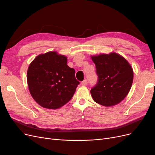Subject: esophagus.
I'll return each instance as SVG.
<instances>
[{
  "instance_id": "1",
  "label": "esophagus",
  "mask_w": 155,
  "mask_h": 155,
  "mask_svg": "<svg viewBox=\"0 0 155 155\" xmlns=\"http://www.w3.org/2000/svg\"><path fill=\"white\" fill-rule=\"evenodd\" d=\"M81 85H83V86L87 85V79H85V80H83V81L81 83Z\"/></svg>"
}]
</instances>
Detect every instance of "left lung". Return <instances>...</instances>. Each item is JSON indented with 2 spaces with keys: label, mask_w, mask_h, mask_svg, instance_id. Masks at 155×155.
Masks as SVG:
<instances>
[{
  "label": "left lung",
  "mask_w": 155,
  "mask_h": 155,
  "mask_svg": "<svg viewBox=\"0 0 155 155\" xmlns=\"http://www.w3.org/2000/svg\"><path fill=\"white\" fill-rule=\"evenodd\" d=\"M97 81L91 93L94 101L109 107L119 104L132 86L133 70L122 56L116 53L92 56Z\"/></svg>",
  "instance_id": "8db88e82"
}]
</instances>
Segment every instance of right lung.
I'll return each instance as SVG.
<instances>
[{
    "instance_id": "1",
    "label": "right lung",
    "mask_w": 155,
    "mask_h": 155,
    "mask_svg": "<svg viewBox=\"0 0 155 155\" xmlns=\"http://www.w3.org/2000/svg\"><path fill=\"white\" fill-rule=\"evenodd\" d=\"M67 58L55 51L41 54L30 63L27 72L29 91L43 107L56 109L72 99L79 82Z\"/></svg>"
}]
</instances>
